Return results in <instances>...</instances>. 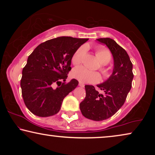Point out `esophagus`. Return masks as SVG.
Listing matches in <instances>:
<instances>
[{"label":"esophagus","instance_id":"obj_1","mask_svg":"<svg viewBox=\"0 0 155 155\" xmlns=\"http://www.w3.org/2000/svg\"><path fill=\"white\" fill-rule=\"evenodd\" d=\"M79 86H80V87H84V83H82V82H79Z\"/></svg>","mask_w":155,"mask_h":155}]
</instances>
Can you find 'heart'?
<instances>
[{"mask_svg":"<svg viewBox=\"0 0 155 155\" xmlns=\"http://www.w3.org/2000/svg\"><path fill=\"white\" fill-rule=\"evenodd\" d=\"M86 53V48L81 47L76 51L72 58V62L73 64L78 65L81 63L82 58ZM97 58H98L101 65H107L111 59V53L107 48H100L96 51ZM101 73L106 78L109 76V72L104 67L101 68ZM73 78L83 83H96L101 79L100 75L97 72L91 71L84 66L75 68L72 73Z\"/></svg>","mask_w":155,"mask_h":155,"instance_id":"heart-1","label":"heart"}]
</instances>
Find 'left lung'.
<instances>
[{"label":"left lung","mask_w":155,"mask_h":155,"mask_svg":"<svg viewBox=\"0 0 155 155\" xmlns=\"http://www.w3.org/2000/svg\"><path fill=\"white\" fill-rule=\"evenodd\" d=\"M96 40L111 51L113 72L106 81L97 85L104 94L99 93L94 86H84L86 97L80 104V109L85 118L101 121L111 117L124 105L132 87L133 73V64L126 50L110 38Z\"/></svg>","instance_id":"obj_1"}]
</instances>
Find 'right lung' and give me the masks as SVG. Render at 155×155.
<instances>
[{
	"label": "right lung",
	"instance_id": "1",
	"mask_svg": "<svg viewBox=\"0 0 155 155\" xmlns=\"http://www.w3.org/2000/svg\"><path fill=\"white\" fill-rule=\"evenodd\" d=\"M87 41L71 37H57L39 44L29 55L22 70L20 86L23 100L31 113L48 117L59 111L63 99L79 83L75 79L65 83L71 70L72 58Z\"/></svg>",
	"mask_w": 155,
	"mask_h": 155
}]
</instances>
